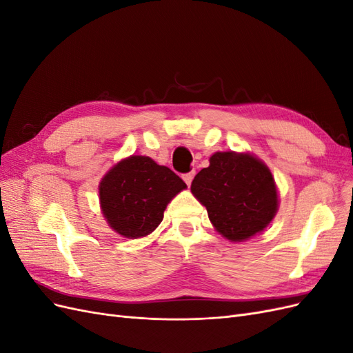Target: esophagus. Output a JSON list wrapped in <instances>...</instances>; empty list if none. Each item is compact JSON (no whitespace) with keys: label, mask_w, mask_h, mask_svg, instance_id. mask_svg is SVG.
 Returning a JSON list of instances; mask_svg holds the SVG:
<instances>
[{"label":"esophagus","mask_w":353,"mask_h":353,"mask_svg":"<svg viewBox=\"0 0 353 353\" xmlns=\"http://www.w3.org/2000/svg\"><path fill=\"white\" fill-rule=\"evenodd\" d=\"M193 178H194V170H191V172L183 175V179L185 181V184H187L188 187H190V184H191V181H193Z\"/></svg>","instance_id":"1"}]
</instances>
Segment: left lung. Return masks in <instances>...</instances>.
Segmentation results:
<instances>
[{"mask_svg": "<svg viewBox=\"0 0 353 353\" xmlns=\"http://www.w3.org/2000/svg\"><path fill=\"white\" fill-rule=\"evenodd\" d=\"M191 183V193L206 206L213 227L231 241L263 231L279 210L271 170L249 153L218 152Z\"/></svg>", "mask_w": 353, "mask_h": 353, "instance_id": "left-lung-1", "label": "left lung"}]
</instances>
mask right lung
<instances>
[{
    "label": "right lung",
    "mask_w": 353,
    "mask_h": 353,
    "mask_svg": "<svg viewBox=\"0 0 353 353\" xmlns=\"http://www.w3.org/2000/svg\"><path fill=\"white\" fill-rule=\"evenodd\" d=\"M187 185L175 172L147 156H130L101 179L100 206L109 225L126 239L153 232L168 203Z\"/></svg>",
    "instance_id": "1"
}]
</instances>
